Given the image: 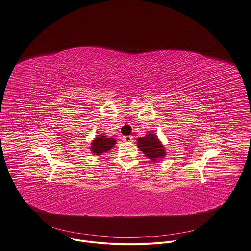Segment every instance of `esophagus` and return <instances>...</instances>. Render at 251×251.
Segmentation results:
<instances>
[{
    "label": "esophagus",
    "mask_w": 251,
    "mask_h": 251,
    "mask_svg": "<svg viewBox=\"0 0 251 251\" xmlns=\"http://www.w3.org/2000/svg\"><path fill=\"white\" fill-rule=\"evenodd\" d=\"M123 141L124 142H132L133 137L132 136H125V137H123Z\"/></svg>",
    "instance_id": "1"
}]
</instances>
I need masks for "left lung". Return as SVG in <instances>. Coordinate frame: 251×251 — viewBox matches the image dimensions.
I'll return each instance as SVG.
<instances>
[{"label": "left lung", "mask_w": 251, "mask_h": 251, "mask_svg": "<svg viewBox=\"0 0 251 251\" xmlns=\"http://www.w3.org/2000/svg\"><path fill=\"white\" fill-rule=\"evenodd\" d=\"M137 143L138 148L153 162L161 160L166 155V150L164 146L161 144L155 134L149 133L144 138H138Z\"/></svg>", "instance_id": "8db88e82"}]
</instances>
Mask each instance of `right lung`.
Returning a JSON list of instances; mask_svg holds the SVG:
<instances>
[{"label":"right lung","mask_w":251,"mask_h":251,"mask_svg":"<svg viewBox=\"0 0 251 251\" xmlns=\"http://www.w3.org/2000/svg\"><path fill=\"white\" fill-rule=\"evenodd\" d=\"M115 144L116 141L114 138H107L103 135H99L92 141L90 149L93 154L99 156L109 151Z\"/></svg>","instance_id":"obj_1"}]
</instances>
